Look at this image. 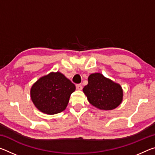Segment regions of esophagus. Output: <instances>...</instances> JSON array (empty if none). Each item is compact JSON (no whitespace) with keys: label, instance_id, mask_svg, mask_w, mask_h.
Wrapping results in <instances>:
<instances>
[{"label":"esophagus","instance_id":"obj_1","mask_svg":"<svg viewBox=\"0 0 155 155\" xmlns=\"http://www.w3.org/2000/svg\"><path fill=\"white\" fill-rule=\"evenodd\" d=\"M76 87L78 90H81L83 89V86L81 84H77V85H76Z\"/></svg>","mask_w":155,"mask_h":155}]
</instances>
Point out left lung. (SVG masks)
<instances>
[{
	"label": "left lung",
	"instance_id": "1",
	"mask_svg": "<svg viewBox=\"0 0 155 155\" xmlns=\"http://www.w3.org/2000/svg\"><path fill=\"white\" fill-rule=\"evenodd\" d=\"M83 91L89 103L102 110L115 109L123 99V90L120 84L104 77L101 73L89 76L88 84Z\"/></svg>",
	"mask_w": 155,
	"mask_h": 155
}]
</instances>
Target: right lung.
Returning <instances> with one entry per match:
<instances>
[{
  "label": "right lung",
  "mask_w": 155,
  "mask_h": 155,
  "mask_svg": "<svg viewBox=\"0 0 155 155\" xmlns=\"http://www.w3.org/2000/svg\"><path fill=\"white\" fill-rule=\"evenodd\" d=\"M74 84L61 72H51L41 77L31 89V98L36 108L44 114L53 115L65 109Z\"/></svg>",
  "instance_id": "add662e5"
}]
</instances>
